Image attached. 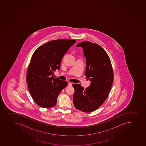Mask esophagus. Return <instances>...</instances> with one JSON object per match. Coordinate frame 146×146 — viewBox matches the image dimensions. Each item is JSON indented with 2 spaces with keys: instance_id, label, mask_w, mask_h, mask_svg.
I'll use <instances>...</instances> for the list:
<instances>
[{
  "instance_id": "34e87169",
  "label": "esophagus",
  "mask_w": 146,
  "mask_h": 146,
  "mask_svg": "<svg viewBox=\"0 0 146 146\" xmlns=\"http://www.w3.org/2000/svg\"><path fill=\"white\" fill-rule=\"evenodd\" d=\"M68 86L69 87H71L72 86V83H71V82H69L68 83Z\"/></svg>"
}]
</instances>
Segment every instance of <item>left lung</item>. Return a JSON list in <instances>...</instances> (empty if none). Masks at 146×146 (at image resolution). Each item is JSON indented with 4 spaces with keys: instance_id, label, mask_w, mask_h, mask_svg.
Listing matches in <instances>:
<instances>
[{
    "instance_id": "1",
    "label": "left lung",
    "mask_w": 146,
    "mask_h": 146,
    "mask_svg": "<svg viewBox=\"0 0 146 146\" xmlns=\"http://www.w3.org/2000/svg\"><path fill=\"white\" fill-rule=\"evenodd\" d=\"M76 46L83 49L86 59L85 75L91 83L85 90L80 84H72L73 103L77 109L90 112L100 107L108 97L113 83V69L109 56L100 45L87 41Z\"/></svg>"
}]
</instances>
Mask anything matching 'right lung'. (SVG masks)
Returning <instances> with one entry per match:
<instances>
[{
  "instance_id": "obj_1",
  "label": "right lung",
  "mask_w": 146,
  "mask_h": 146,
  "mask_svg": "<svg viewBox=\"0 0 146 146\" xmlns=\"http://www.w3.org/2000/svg\"><path fill=\"white\" fill-rule=\"evenodd\" d=\"M76 42L75 40L49 41L38 48L32 56L27 74V82L35 103L42 108L56 104L58 95L67 85V82L53 76L59 70L63 57Z\"/></svg>"
}]
</instances>
